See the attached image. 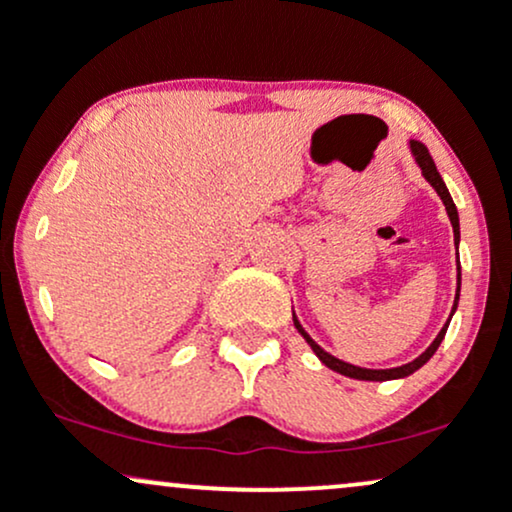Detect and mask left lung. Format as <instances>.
<instances>
[{
	"instance_id": "1",
	"label": "left lung",
	"mask_w": 512,
	"mask_h": 512,
	"mask_svg": "<svg viewBox=\"0 0 512 512\" xmlns=\"http://www.w3.org/2000/svg\"><path fill=\"white\" fill-rule=\"evenodd\" d=\"M411 154H414V158H416V163H419L421 166V173H424V178L431 182L433 187H436V192L440 195V199H443V204H445V209H448V216H450V223H452V231H455V238H460V219H457V209H455V202H452V197H450V192H448V187H445V182H443V178H440V173L436 170V163H433V158H431V154H428V149H426V144H421V142H411ZM460 276V274H457ZM457 298H460V286H457V296H455V308H457ZM452 308V310H455ZM452 317V315H450ZM293 325H296V330L303 334L305 337V342H308L310 346H313V351L317 354V358H320L322 363H325L327 368H332V370H337V373H342V375H346V378H356V380H395V378H404V375H411L414 373V370H419L421 366H424V363L428 361V358H431L433 354H436V349L440 346V342H443V337H445V332H448V325L443 327V330H440V334L436 339H433V344L428 346V349L424 351V354H421L419 358H414V361L411 363H404V366H399V368H390V370H370V368H358V366H351V363H344V361H339V358H334V356H330L327 354L325 349H320V346H317L313 339H310V334L303 330L301 327V322L296 320V315H293Z\"/></svg>"
}]
</instances>
